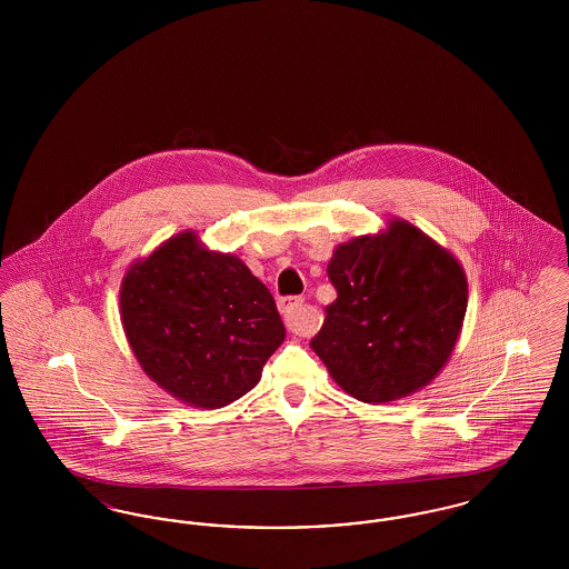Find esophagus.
I'll return each instance as SVG.
<instances>
[{
	"instance_id": "1",
	"label": "esophagus",
	"mask_w": 569,
	"mask_h": 569,
	"mask_svg": "<svg viewBox=\"0 0 569 569\" xmlns=\"http://www.w3.org/2000/svg\"><path fill=\"white\" fill-rule=\"evenodd\" d=\"M279 309L283 313L286 326L297 335H309L311 332V320L309 313H305L302 298L288 297L279 300Z\"/></svg>"
}]
</instances>
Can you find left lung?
Segmentation results:
<instances>
[{
  "label": "left lung",
  "mask_w": 569,
  "mask_h": 569,
  "mask_svg": "<svg viewBox=\"0 0 569 569\" xmlns=\"http://www.w3.org/2000/svg\"><path fill=\"white\" fill-rule=\"evenodd\" d=\"M326 271L337 298L311 348L332 379L373 406L431 383L467 311L459 260L406 219H392L386 232L339 244Z\"/></svg>",
  "instance_id": "obj_1"
}]
</instances>
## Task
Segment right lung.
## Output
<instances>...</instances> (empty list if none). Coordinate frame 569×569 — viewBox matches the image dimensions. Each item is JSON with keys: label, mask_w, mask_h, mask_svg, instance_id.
<instances>
[{"label": "right lung", "mask_w": 569, "mask_h": 569, "mask_svg": "<svg viewBox=\"0 0 569 569\" xmlns=\"http://www.w3.org/2000/svg\"><path fill=\"white\" fill-rule=\"evenodd\" d=\"M119 302L142 371L202 409L247 395L286 339L269 288L237 256L202 247L191 230L134 262Z\"/></svg>", "instance_id": "obj_1"}]
</instances>
